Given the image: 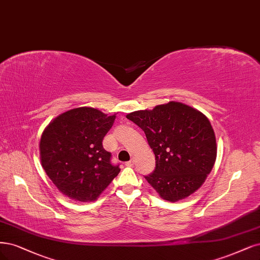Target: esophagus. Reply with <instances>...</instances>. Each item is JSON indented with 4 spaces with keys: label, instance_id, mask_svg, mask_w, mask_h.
<instances>
[{
    "label": "esophagus",
    "instance_id": "esophagus-1",
    "mask_svg": "<svg viewBox=\"0 0 260 260\" xmlns=\"http://www.w3.org/2000/svg\"><path fill=\"white\" fill-rule=\"evenodd\" d=\"M134 165V159L132 158L131 160H129V161H127V162H126V166L127 167H132Z\"/></svg>",
    "mask_w": 260,
    "mask_h": 260
}]
</instances>
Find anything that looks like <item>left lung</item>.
I'll use <instances>...</instances> for the list:
<instances>
[{
	"mask_svg": "<svg viewBox=\"0 0 260 260\" xmlns=\"http://www.w3.org/2000/svg\"><path fill=\"white\" fill-rule=\"evenodd\" d=\"M127 118L145 132L154 151L155 171L145 178L161 198L176 202L198 190L217 155L215 133L207 116L170 101L153 110L132 112Z\"/></svg>",
	"mask_w": 260,
	"mask_h": 260,
	"instance_id": "left-lung-1",
	"label": "left lung"
}]
</instances>
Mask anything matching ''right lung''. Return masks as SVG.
Returning <instances> with one entry per match:
<instances>
[{
    "label": "right lung",
    "mask_w": 260,
    "mask_h": 260,
    "mask_svg": "<svg viewBox=\"0 0 260 260\" xmlns=\"http://www.w3.org/2000/svg\"><path fill=\"white\" fill-rule=\"evenodd\" d=\"M116 115L82 106L67 111L44 129L40 142L42 167L59 191L80 202L95 201L118 175L102 141Z\"/></svg>",
    "instance_id": "add662e5"
}]
</instances>
